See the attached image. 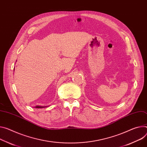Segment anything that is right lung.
<instances>
[{
  "label": "right lung",
  "mask_w": 147,
  "mask_h": 147,
  "mask_svg": "<svg viewBox=\"0 0 147 147\" xmlns=\"http://www.w3.org/2000/svg\"><path fill=\"white\" fill-rule=\"evenodd\" d=\"M45 107H46L45 106H38V105H36V106L35 107L36 109H41V108H45Z\"/></svg>",
  "instance_id": "add662e5"
}]
</instances>
